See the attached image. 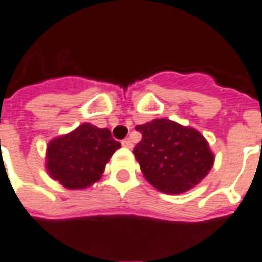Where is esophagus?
Segmentation results:
<instances>
[{"mask_svg": "<svg viewBox=\"0 0 262 262\" xmlns=\"http://www.w3.org/2000/svg\"><path fill=\"white\" fill-rule=\"evenodd\" d=\"M122 145H123V147H126V148H132V147H133V144H132V140H130V139L122 140Z\"/></svg>", "mask_w": 262, "mask_h": 262, "instance_id": "obj_1", "label": "esophagus"}]
</instances>
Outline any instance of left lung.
<instances>
[{
	"mask_svg": "<svg viewBox=\"0 0 262 262\" xmlns=\"http://www.w3.org/2000/svg\"><path fill=\"white\" fill-rule=\"evenodd\" d=\"M143 139L133 149L145 180L161 192L183 193L201 183L214 162L206 139L170 119L137 125Z\"/></svg>",
	"mask_w": 262,
	"mask_h": 262,
	"instance_id": "1",
	"label": "left lung"
}]
</instances>
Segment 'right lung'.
<instances>
[{"label":"right lung","instance_id":"1","mask_svg":"<svg viewBox=\"0 0 262 262\" xmlns=\"http://www.w3.org/2000/svg\"><path fill=\"white\" fill-rule=\"evenodd\" d=\"M119 147L108 129L82 123L48 144L47 170L66 188H88L100 180L105 163Z\"/></svg>","mask_w":262,"mask_h":262}]
</instances>
